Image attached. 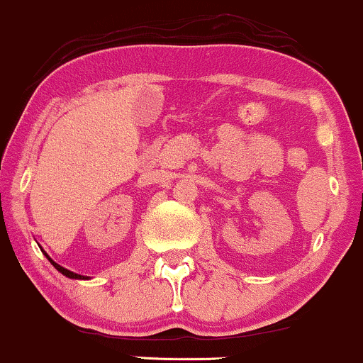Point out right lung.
<instances>
[{"label": "right lung", "instance_id": "right-lung-1", "mask_svg": "<svg viewBox=\"0 0 363 363\" xmlns=\"http://www.w3.org/2000/svg\"><path fill=\"white\" fill-rule=\"evenodd\" d=\"M44 255H46V252H44ZM46 257L49 261H51V264L56 267V269L59 271V272H62L64 276H67V277H71V279H84V276H81V274H76V272H72V271H69V269H66V267H62V266H59L57 262H54L51 257H49L48 255H46Z\"/></svg>", "mask_w": 363, "mask_h": 363}]
</instances>
